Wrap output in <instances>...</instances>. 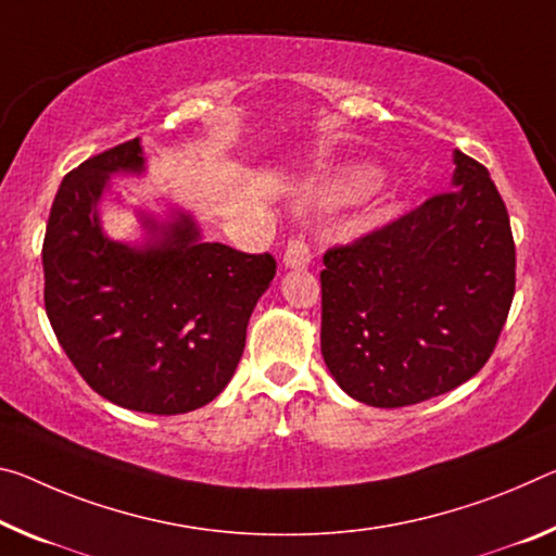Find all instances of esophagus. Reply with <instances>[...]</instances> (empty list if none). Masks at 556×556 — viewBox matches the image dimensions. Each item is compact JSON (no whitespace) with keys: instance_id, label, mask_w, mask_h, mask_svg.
I'll return each mask as SVG.
<instances>
[{"instance_id":"esophagus-1","label":"esophagus","mask_w":556,"mask_h":556,"mask_svg":"<svg viewBox=\"0 0 556 556\" xmlns=\"http://www.w3.org/2000/svg\"><path fill=\"white\" fill-rule=\"evenodd\" d=\"M312 264V250L304 237H294L285 250V267L287 269H306Z\"/></svg>"}]
</instances>
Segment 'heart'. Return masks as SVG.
Listing matches in <instances>:
<instances>
[{
  "label": "heart",
  "instance_id": "obj_1",
  "mask_svg": "<svg viewBox=\"0 0 556 556\" xmlns=\"http://www.w3.org/2000/svg\"><path fill=\"white\" fill-rule=\"evenodd\" d=\"M381 170L374 165H356L343 175L339 190L346 192V195H364V192L374 190L378 182H381Z\"/></svg>",
  "mask_w": 556,
  "mask_h": 556
}]
</instances>
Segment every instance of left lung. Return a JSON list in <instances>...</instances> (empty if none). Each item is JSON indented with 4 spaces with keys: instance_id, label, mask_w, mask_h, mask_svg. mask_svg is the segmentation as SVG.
<instances>
[{
    "instance_id": "8db88e82",
    "label": "left lung",
    "mask_w": 556,
    "mask_h": 556,
    "mask_svg": "<svg viewBox=\"0 0 556 556\" xmlns=\"http://www.w3.org/2000/svg\"><path fill=\"white\" fill-rule=\"evenodd\" d=\"M451 192L324 254L321 354L333 381L401 408L488 364L515 296L509 215L488 167L453 151Z\"/></svg>"
}]
</instances>
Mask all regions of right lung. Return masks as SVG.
Masks as SVG:
<instances>
[{"label": "right lung", "instance_id": "1", "mask_svg": "<svg viewBox=\"0 0 556 556\" xmlns=\"http://www.w3.org/2000/svg\"><path fill=\"white\" fill-rule=\"evenodd\" d=\"M140 138L66 175L43 237V304L61 349L105 401L178 416L217 399L244 351L247 324L275 279L271 254L205 242L195 217L138 210L143 240L103 232L113 175H143Z\"/></svg>", "mask_w": 556, "mask_h": 556}]
</instances>
